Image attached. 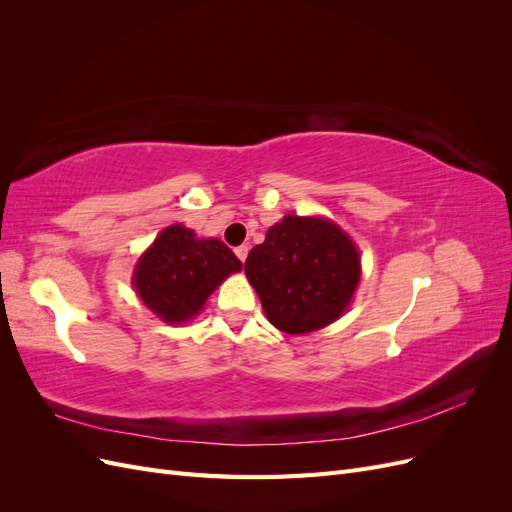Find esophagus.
<instances>
[{
    "mask_svg": "<svg viewBox=\"0 0 512 512\" xmlns=\"http://www.w3.org/2000/svg\"><path fill=\"white\" fill-rule=\"evenodd\" d=\"M247 252H250V247H247V245H239V247H235V254H237V258H239L241 262H245Z\"/></svg>",
    "mask_w": 512,
    "mask_h": 512,
    "instance_id": "1",
    "label": "esophagus"
}]
</instances>
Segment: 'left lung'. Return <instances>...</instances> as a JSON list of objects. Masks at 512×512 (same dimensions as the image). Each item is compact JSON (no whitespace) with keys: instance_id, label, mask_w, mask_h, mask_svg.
I'll use <instances>...</instances> for the list:
<instances>
[{"instance_id":"obj_1","label":"left lung","mask_w":512,"mask_h":512,"mask_svg":"<svg viewBox=\"0 0 512 512\" xmlns=\"http://www.w3.org/2000/svg\"><path fill=\"white\" fill-rule=\"evenodd\" d=\"M245 275L273 327L299 335L346 312L361 280V258L335 222L284 215L247 256Z\"/></svg>"}]
</instances>
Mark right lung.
Here are the masks:
<instances>
[{
	"label": "right lung",
	"mask_w": 512,
	"mask_h": 512,
	"mask_svg": "<svg viewBox=\"0 0 512 512\" xmlns=\"http://www.w3.org/2000/svg\"><path fill=\"white\" fill-rule=\"evenodd\" d=\"M241 267L220 239H198L194 230L173 224L138 258L132 286L160 320L181 324L200 314L211 292Z\"/></svg>",
	"instance_id": "right-lung-1"
}]
</instances>
